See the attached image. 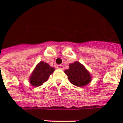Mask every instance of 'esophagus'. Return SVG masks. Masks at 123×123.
<instances>
[{
  "label": "esophagus",
  "instance_id": "34e87169",
  "mask_svg": "<svg viewBox=\"0 0 123 123\" xmlns=\"http://www.w3.org/2000/svg\"><path fill=\"white\" fill-rule=\"evenodd\" d=\"M56 68H57L58 69L63 70L64 69V66H63V65H62V64H59V65H57V66H56Z\"/></svg>",
  "mask_w": 123,
  "mask_h": 123
}]
</instances>
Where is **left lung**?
I'll return each mask as SVG.
<instances>
[{"label":"left lung","mask_w":123,"mask_h":123,"mask_svg":"<svg viewBox=\"0 0 123 123\" xmlns=\"http://www.w3.org/2000/svg\"><path fill=\"white\" fill-rule=\"evenodd\" d=\"M68 78L73 85L83 87L92 80V76L88 70L79 62L76 61L69 64V68L64 70Z\"/></svg>","instance_id":"obj_1"}]
</instances>
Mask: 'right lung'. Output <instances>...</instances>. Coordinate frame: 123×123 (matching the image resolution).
<instances>
[{"label": "right lung", "mask_w": 123, "mask_h": 123, "mask_svg": "<svg viewBox=\"0 0 123 123\" xmlns=\"http://www.w3.org/2000/svg\"><path fill=\"white\" fill-rule=\"evenodd\" d=\"M55 71V68L49 66V64L41 61L37 64L35 69L30 77V82L32 86L37 87L42 85L48 80L49 76Z\"/></svg>", "instance_id": "right-lung-1"}]
</instances>
